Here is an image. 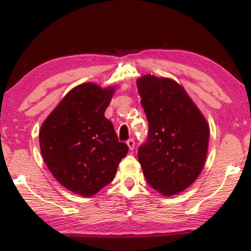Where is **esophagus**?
Instances as JSON below:
<instances>
[{
    "mask_svg": "<svg viewBox=\"0 0 251 251\" xmlns=\"http://www.w3.org/2000/svg\"><path fill=\"white\" fill-rule=\"evenodd\" d=\"M126 145H128L130 151H133V150H135V146H136L135 140H133V139H129L128 142H126Z\"/></svg>",
    "mask_w": 251,
    "mask_h": 251,
    "instance_id": "obj_1",
    "label": "esophagus"
}]
</instances>
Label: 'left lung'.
Listing matches in <instances>:
<instances>
[{
  "mask_svg": "<svg viewBox=\"0 0 251 251\" xmlns=\"http://www.w3.org/2000/svg\"><path fill=\"white\" fill-rule=\"evenodd\" d=\"M149 121V138L138 160L151 187L164 197L179 194L203 169L209 125L185 89L169 77L146 74L137 80Z\"/></svg>",
  "mask_w": 251,
  "mask_h": 251,
  "instance_id": "obj_1",
  "label": "left lung"
}]
</instances>
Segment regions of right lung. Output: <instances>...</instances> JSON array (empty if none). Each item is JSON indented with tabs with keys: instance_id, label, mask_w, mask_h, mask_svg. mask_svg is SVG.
Masks as SVG:
<instances>
[{
	"instance_id": "add662e5",
	"label": "right lung",
	"mask_w": 251,
	"mask_h": 251,
	"mask_svg": "<svg viewBox=\"0 0 251 251\" xmlns=\"http://www.w3.org/2000/svg\"><path fill=\"white\" fill-rule=\"evenodd\" d=\"M115 89L91 82L76 85L41 126L40 149L48 169L82 197H92L111 183L129 151L105 118Z\"/></svg>"
}]
</instances>
